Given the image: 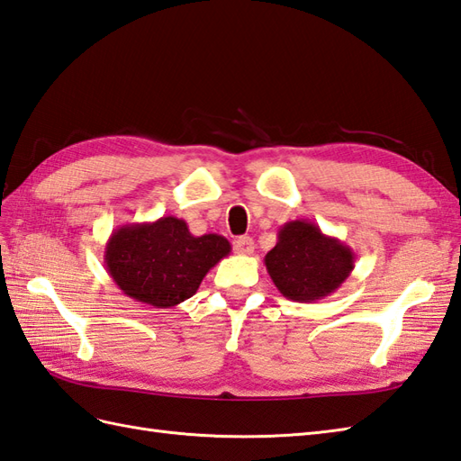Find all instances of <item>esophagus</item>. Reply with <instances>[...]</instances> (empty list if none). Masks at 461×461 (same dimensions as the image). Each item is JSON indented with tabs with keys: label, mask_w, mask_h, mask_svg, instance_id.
Returning <instances> with one entry per match:
<instances>
[{
	"label": "esophagus",
	"mask_w": 461,
	"mask_h": 461,
	"mask_svg": "<svg viewBox=\"0 0 461 461\" xmlns=\"http://www.w3.org/2000/svg\"><path fill=\"white\" fill-rule=\"evenodd\" d=\"M255 249V241L249 238V235H241V238L235 240V251L241 255H251Z\"/></svg>",
	"instance_id": "esophagus-1"
}]
</instances>
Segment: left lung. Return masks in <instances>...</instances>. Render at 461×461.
<instances>
[{
    "mask_svg": "<svg viewBox=\"0 0 461 461\" xmlns=\"http://www.w3.org/2000/svg\"><path fill=\"white\" fill-rule=\"evenodd\" d=\"M267 273L279 293L294 303H314L336 293L356 267L344 241L322 233L314 221H286L265 255Z\"/></svg>",
    "mask_w": 461,
    "mask_h": 461,
    "instance_id": "1",
    "label": "left lung"
}]
</instances>
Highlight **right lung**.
<instances>
[{
  "mask_svg": "<svg viewBox=\"0 0 461 461\" xmlns=\"http://www.w3.org/2000/svg\"><path fill=\"white\" fill-rule=\"evenodd\" d=\"M230 251L223 235L198 238L185 220L163 216L113 230L104 263L123 294L155 308H173L194 296L208 271Z\"/></svg>",
  "mask_w": 461,
  "mask_h": 461,
  "instance_id": "obj_1",
  "label": "right lung"
}]
</instances>
